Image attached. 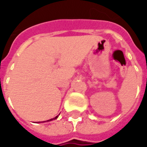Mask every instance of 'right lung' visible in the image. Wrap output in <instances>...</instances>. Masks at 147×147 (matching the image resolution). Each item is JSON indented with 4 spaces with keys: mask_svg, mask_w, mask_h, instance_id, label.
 <instances>
[{
    "mask_svg": "<svg viewBox=\"0 0 147 147\" xmlns=\"http://www.w3.org/2000/svg\"><path fill=\"white\" fill-rule=\"evenodd\" d=\"M57 118V117H55L54 118H51V119H50V120H47V121H52V120H54V119H55V118Z\"/></svg>",
    "mask_w": 147,
    "mask_h": 147,
    "instance_id": "obj_1",
    "label": "right lung"
}]
</instances>
